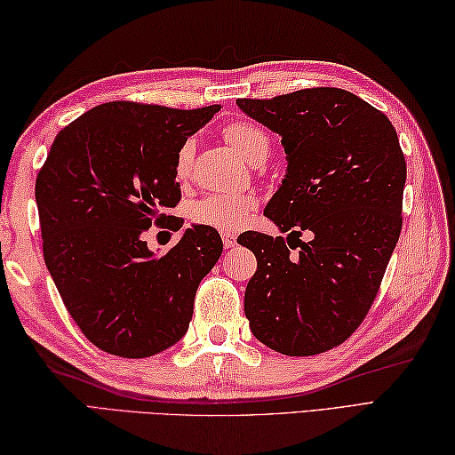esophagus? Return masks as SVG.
<instances>
[{
	"label": "esophagus",
	"instance_id": "obj_1",
	"mask_svg": "<svg viewBox=\"0 0 455 455\" xmlns=\"http://www.w3.org/2000/svg\"><path fill=\"white\" fill-rule=\"evenodd\" d=\"M222 244H225V248H233L236 244V236L230 235V233H222Z\"/></svg>",
	"mask_w": 455,
	"mask_h": 455
}]
</instances>
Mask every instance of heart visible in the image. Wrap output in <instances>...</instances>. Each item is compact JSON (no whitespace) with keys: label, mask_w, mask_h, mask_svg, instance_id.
Masks as SVG:
<instances>
[{"label":"heart","mask_w":455,"mask_h":455,"mask_svg":"<svg viewBox=\"0 0 455 455\" xmlns=\"http://www.w3.org/2000/svg\"><path fill=\"white\" fill-rule=\"evenodd\" d=\"M222 139L250 164H262L272 154V134L256 121L235 119L227 123L222 127ZM193 154H196L193 140H186L178 148L173 160V176L178 181L189 180ZM254 207L256 197L250 193H211L191 203L189 219L201 227L233 233L246 225L250 211Z\"/></svg>","instance_id":"obj_1"}]
</instances>
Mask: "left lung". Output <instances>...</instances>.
I'll list each match as a JSON object with an SVG mask.
<instances>
[{
    "label": "left lung",
    "mask_w": 455,
    "mask_h": 455,
    "mask_svg": "<svg viewBox=\"0 0 455 455\" xmlns=\"http://www.w3.org/2000/svg\"><path fill=\"white\" fill-rule=\"evenodd\" d=\"M236 103L282 134L287 154L264 215L289 236L243 235L258 259L244 293L250 328L285 355L332 350L370 313L401 235L407 162L397 131L340 88ZM303 232L312 235L307 243Z\"/></svg>",
    "instance_id": "obj_1"
}]
</instances>
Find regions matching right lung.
<instances>
[{"instance_id": "add662e5", "label": "right lung", "mask_w": 455, "mask_h": 455, "mask_svg": "<svg viewBox=\"0 0 455 455\" xmlns=\"http://www.w3.org/2000/svg\"><path fill=\"white\" fill-rule=\"evenodd\" d=\"M219 109L109 101L56 134L35 183L43 254L68 313L103 352L148 357L188 332L222 240L197 225L156 258L142 235L181 228L168 212L181 199L173 160Z\"/></svg>"}]
</instances>
